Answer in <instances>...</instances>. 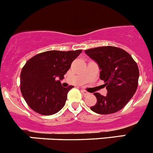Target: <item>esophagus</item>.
<instances>
[{"label": "esophagus", "instance_id": "esophagus-1", "mask_svg": "<svg viewBox=\"0 0 153 153\" xmlns=\"http://www.w3.org/2000/svg\"><path fill=\"white\" fill-rule=\"evenodd\" d=\"M81 92H82V93H83V95H88L89 93L87 91H86V90H81Z\"/></svg>", "mask_w": 153, "mask_h": 153}]
</instances>
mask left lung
<instances>
[{"instance_id": "8db88e82", "label": "left lung", "mask_w": 153, "mask_h": 153, "mask_svg": "<svg viewBox=\"0 0 153 153\" xmlns=\"http://www.w3.org/2000/svg\"><path fill=\"white\" fill-rule=\"evenodd\" d=\"M85 53L97 63L101 70L100 78L107 90L105 97L94 93L97 102L90 109L99 114L117 113L136 93L140 76L137 64L126 51L112 46L86 50Z\"/></svg>"}]
</instances>
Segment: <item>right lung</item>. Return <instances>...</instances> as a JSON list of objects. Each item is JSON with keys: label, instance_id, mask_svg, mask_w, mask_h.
I'll return each mask as SVG.
<instances>
[{"label": "right lung", "instance_id": "right-lung-1", "mask_svg": "<svg viewBox=\"0 0 153 153\" xmlns=\"http://www.w3.org/2000/svg\"><path fill=\"white\" fill-rule=\"evenodd\" d=\"M82 51H50L27 61L21 73V91L28 106L41 115H53L64 106L73 86H62L60 80Z\"/></svg>", "mask_w": 153, "mask_h": 153}]
</instances>
